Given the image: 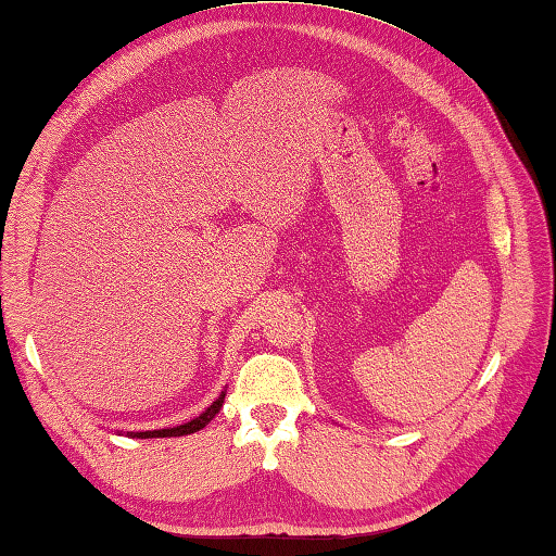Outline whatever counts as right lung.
I'll list each match as a JSON object with an SVG mask.
<instances>
[{
    "label": "right lung",
    "instance_id": "1",
    "mask_svg": "<svg viewBox=\"0 0 556 556\" xmlns=\"http://www.w3.org/2000/svg\"><path fill=\"white\" fill-rule=\"evenodd\" d=\"M224 400H226V392H220L218 397L206 406V409L200 414L190 418L188 424H180V426H174V428H159V430H138V433H132L130 430V438H180V435H190V433H197V430H202L204 426H208L214 421V416L220 412V406H224Z\"/></svg>",
    "mask_w": 556,
    "mask_h": 556
}]
</instances>
